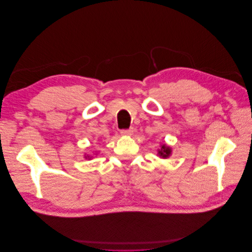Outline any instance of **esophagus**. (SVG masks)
I'll return each mask as SVG.
<instances>
[{
    "instance_id": "1",
    "label": "esophagus",
    "mask_w": 252,
    "mask_h": 252,
    "mask_svg": "<svg viewBox=\"0 0 252 252\" xmlns=\"http://www.w3.org/2000/svg\"><path fill=\"white\" fill-rule=\"evenodd\" d=\"M132 133H133V129L132 128L123 129V130H121V134H123V135H131Z\"/></svg>"
}]
</instances>
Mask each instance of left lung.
Wrapping results in <instances>:
<instances>
[{
	"instance_id": "8db88e82",
	"label": "left lung",
	"mask_w": 252,
	"mask_h": 252,
	"mask_svg": "<svg viewBox=\"0 0 252 252\" xmlns=\"http://www.w3.org/2000/svg\"><path fill=\"white\" fill-rule=\"evenodd\" d=\"M158 155L162 158H169L171 155V148L169 146H167L166 144H163V145H161V149L158 150Z\"/></svg>"
}]
</instances>
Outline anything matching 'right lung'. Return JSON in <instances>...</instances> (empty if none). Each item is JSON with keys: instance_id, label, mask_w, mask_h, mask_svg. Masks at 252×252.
Instances as JSON below:
<instances>
[{"instance_id": "obj_1", "label": "right lung", "mask_w": 252, "mask_h": 252, "mask_svg": "<svg viewBox=\"0 0 252 252\" xmlns=\"http://www.w3.org/2000/svg\"><path fill=\"white\" fill-rule=\"evenodd\" d=\"M85 158H90V157H89V156H87V157H85Z\"/></svg>"}]
</instances>
